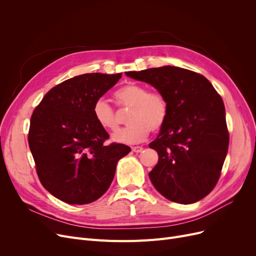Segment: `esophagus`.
I'll return each instance as SVG.
<instances>
[{
  "label": "esophagus",
  "instance_id": "1",
  "mask_svg": "<svg viewBox=\"0 0 256 256\" xmlns=\"http://www.w3.org/2000/svg\"><path fill=\"white\" fill-rule=\"evenodd\" d=\"M132 150L134 152H137L138 154V152H141L143 150V147L142 146H132Z\"/></svg>",
  "mask_w": 256,
  "mask_h": 256
}]
</instances>
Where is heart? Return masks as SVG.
<instances>
[{
	"instance_id": "obj_1",
	"label": "heart",
	"mask_w": 256,
	"mask_h": 256,
	"mask_svg": "<svg viewBox=\"0 0 256 256\" xmlns=\"http://www.w3.org/2000/svg\"><path fill=\"white\" fill-rule=\"evenodd\" d=\"M114 96L119 106L130 109L126 128H120L112 135L116 143L136 144L143 141L152 130H158L168 117V102L158 92H150L148 87L141 84H128L118 89ZM94 119L106 130H115L119 121L114 108L104 98L96 100L92 108Z\"/></svg>"
}]
</instances>
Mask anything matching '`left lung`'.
Segmentation results:
<instances>
[{
	"label": "left lung",
	"mask_w": 256,
	"mask_h": 256,
	"mask_svg": "<svg viewBox=\"0 0 256 256\" xmlns=\"http://www.w3.org/2000/svg\"><path fill=\"white\" fill-rule=\"evenodd\" d=\"M126 74L154 86L168 102V117L150 147L158 162L150 178L168 200L191 204L217 184L230 144L225 106L210 80L176 66Z\"/></svg>",
	"instance_id": "left-lung-1"
}]
</instances>
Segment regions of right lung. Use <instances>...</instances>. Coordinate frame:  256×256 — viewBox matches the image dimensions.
Instances as JSON below:
<instances>
[{
	"instance_id": "right-lung-1",
	"label": "right lung",
	"mask_w": 256,
	"mask_h": 256,
	"mask_svg": "<svg viewBox=\"0 0 256 256\" xmlns=\"http://www.w3.org/2000/svg\"><path fill=\"white\" fill-rule=\"evenodd\" d=\"M122 74H85L52 88L35 108L29 146L40 182L68 204H87L102 197L114 178L118 160L130 148L104 145L109 138L94 119L96 100Z\"/></svg>"
}]
</instances>
